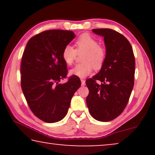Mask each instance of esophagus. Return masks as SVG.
<instances>
[{
  "mask_svg": "<svg viewBox=\"0 0 155 155\" xmlns=\"http://www.w3.org/2000/svg\"><path fill=\"white\" fill-rule=\"evenodd\" d=\"M80 80H81L82 85V86H84V85H85V80H83V79H81Z\"/></svg>",
  "mask_w": 155,
  "mask_h": 155,
  "instance_id": "esophagus-1",
  "label": "esophagus"
}]
</instances>
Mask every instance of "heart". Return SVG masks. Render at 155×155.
<instances>
[{"label": "heart", "instance_id": "obj_1", "mask_svg": "<svg viewBox=\"0 0 155 155\" xmlns=\"http://www.w3.org/2000/svg\"><path fill=\"white\" fill-rule=\"evenodd\" d=\"M75 49L71 45L65 46L62 51V58L67 65H71L75 61L78 53L84 52L81 63L76 65L71 71V75L85 78L95 69H100L104 63L107 53L105 48L98 45V41L89 34H83L75 41Z\"/></svg>", "mask_w": 155, "mask_h": 155}]
</instances>
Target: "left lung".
<instances>
[{"label": "left lung", "mask_w": 155, "mask_h": 155, "mask_svg": "<svg viewBox=\"0 0 155 155\" xmlns=\"http://www.w3.org/2000/svg\"><path fill=\"white\" fill-rule=\"evenodd\" d=\"M92 31L104 37L107 56L100 71L86 80V102L94 119L107 122L118 117L128 102L134 85L135 56L130 42L121 34L111 29Z\"/></svg>", "instance_id": "8db88e82"}]
</instances>
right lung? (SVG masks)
I'll return each mask as SVG.
<instances>
[{
  "instance_id": "add662e5",
  "label": "right lung",
  "mask_w": 155,
  "mask_h": 155,
  "mask_svg": "<svg viewBox=\"0 0 155 155\" xmlns=\"http://www.w3.org/2000/svg\"><path fill=\"white\" fill-rule=\"evenodd\" d=\"M72 31L52 29L34 36L27 42L21 63V87L29 109L46 123L62 120L72 97L81 86L78 76L68 75L62 51L74 38Z\"/></svg>"
}]
</instances>
